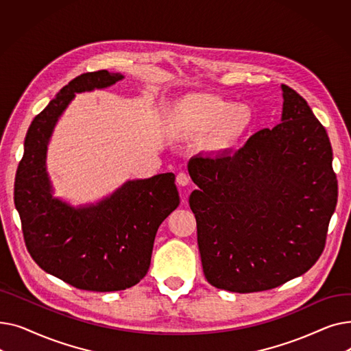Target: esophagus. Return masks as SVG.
I'll return each mask as SVG.
<instances>
[{
	"mask_svg": "<svg viewBox=\"0 0 351 351\" xmlns=\"http://www.w3.org/2000/svg\"><path fill=\"white\" fill-rule=\"evenodd\" d=\"M189 182H191V179H189V176L185 173V172H180V173H178V176H176V183L179 186H188L189 185Z\"/></svg>",
	"mask_w": 351,
	"mask_h": 351,
	"instance_id": "34e87169",
	"label": "esophagus"
}]
</instances>
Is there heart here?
Returning a JSON list of instances; mask_svg holds the SVG:
<instances>
[{"instance_id":"b5f03b06","label":"heart","mask_w":351,"mask_h":351,"mask_svg":"<svg viewBox=\"0 0 351 351\" xmlns=\"http://www.w3.org/2000/svg\"><path fill=\"white\" fill-rule=\"evenodd\" d=\"M252 122L253 112L247 105L213 94H189L169 112V125L178 135L206 134V145L216 154L232 152L246 136Z\"/></svg>"}]
</instances>
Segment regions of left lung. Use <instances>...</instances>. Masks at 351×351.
<instances>
[{"instance_id": "8db88e82", "label": "left lung", "mask_w": 351, "mask_h": 351, "mask_svg": "<svg viewBox=\"0 0 351 351\" xmlns=\"http://www.w3.org/2000/svg\"><path fill=\"white\" fill-rule=\"evenodd\" d=\"M282 122L234 154L197 155L189 196L206 280L253 293L306 273L320 257L337 204L333 151L306 99L282 85Z\"/></svg>"}]
</instances>
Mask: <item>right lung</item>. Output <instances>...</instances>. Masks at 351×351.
Masks as SVG:
<instances>
[{
  "label": "right lung",
  "mask_w": 351,
  "mask_h": 351,
  "mask_svg": "<svg viewBox=\"0 0 351 351\" xmlns=\"http://www.w3.org/2000/svg\"><path fill=\"white\" fill-rule=\"evenodd\" d=\"M123 78L102 69L65 85L31 122L16 169L14 202L31 257L81 290L118 291L139 283L149 270L158 228L179 206L172 172L128 180L97 204L72 206L52 195L47 151L60 117L75 94Z\"/></svg>",
  "instance_id": "right-lung-1"
}]
</instances>
